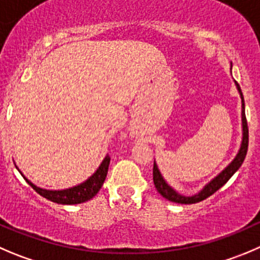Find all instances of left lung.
<instances>
[{"label":"left lung","mask_w":260,"mask_h":260,"mask_svg":"<svg viewBox=\"0 0 260 260\" xmlns=\"http://www.w3.org/2000/svg\"><path fill=\"white\" fill-rule=\"evenodd\" d=\"M232 69V63H231ZM235 85H236L237 91H239L240 98H241V133H243V137H241V143H240V148L237 150L236 155H235L234 159L229 163V165L219 172L217 176H214L211 181L207 182L202 189L198 192L192 195H184L181 192L177 191L176 189L171 186L169 182L166 181L165 177L160 174L159 169H158L157 163L154 160V166H153V181H154V186L157 189V191L162 195L163 198H166L170 202L179 203V204H194V203L202 202V200L207 199L208 197H211L212 194L217 191L218 189H221L227 181L232 177V175L237 171V170L241 167L244 159L246 157V152H248V144H249V130H248V122H246L245 117V103H244V97L243 91L240 89L239 84L235 81Z\"/></svg>","instance_id":"left-lung-1"}]
</instances>
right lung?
<instances>
[{
    "label": "right lung",
    "instance_id": "right-lung-1",
    "mask_svg": "<svg viewBox=\"0 0 260 260\" xmlns=\"http://www.w3.org/2000/svg\"><path fill=\"white\" fill-rule=\"evenodd\" d=\"M108 166H110V157L106 155V157L103 158L102 163L100 165V167L95 170V172L91 175L90 177H88V179L84 182H81V184L62 190H49L37 186V185H34L30 180H28L24 176V174L19 170V167H17L16 165H15V167L17 169V171L20 172L21 176L25 179V181L28 182L39 195H42V197L46 198V199L51 200V202L57 203V204L73 206V204H80V203L88 202V200H90L91 198H94L95 195H97V192L100 191L103 182H105L106 176H107Z\"/></svg>",
    "mask_w": 260,
    "mask_h": 260
}]
</instances>
